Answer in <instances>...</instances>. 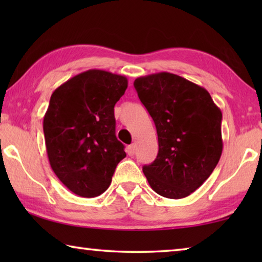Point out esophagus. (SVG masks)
Listing matches in <instances>:
<instances>
[{"instance_id":"esophagus-1","label":"esophagus","mask_w":262,"mask_h":262,"mask_svg":"<svg viewBox=\"0 0 262 262\" xmlns=\"http://www.w3.org/2000/svg\"><path fill=\"white\" fill-rule=\"evenodd\" d=\"M135 151H136L135 144H130V145H128V148H127V154L129 155V156H134V155H135Z\"/></svg>"}]
</instances>
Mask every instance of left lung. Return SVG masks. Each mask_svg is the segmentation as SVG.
<instances>
[{
  "instance_id": "1",
  "label": "left lung",
  "mask_w": 262,
  "mask_h": 262,
  "mask_svg": "<svg viewBox=\"0 0 262 262\" xmlns=\"http://www.w3.org/2000/svg\"><path fill=\"white\" fill-rule=\"evenodd\" d=\"M134 86L157 129V157L143 166L150 187L167 199L188 196L221 158V110L205 88L171 73L139 77Z\"/></svg>"
}]
</instances>
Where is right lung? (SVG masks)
<instances>
[{
	"label": "right lung",
	"mask_w": 262,
	"mask_h": 262,
	"mask_svg": "<svg viewBox=\"0 0 262 262\" xmlns=\"http://www.w3.org/2000/svg\"><path fill=\"white\" fill-rule=\"evenodd\" d=\"M125 76L90 69L62 84L43 117L48 161L57 178L82 198L104 193L126 157L115 136L114 105L125 94Z\"/></svg>",
	"instance_id": "1"
}]
</instances>
